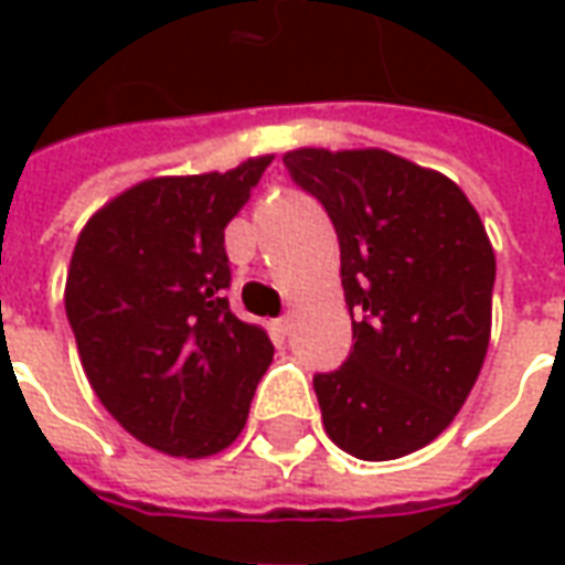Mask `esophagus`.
<instances>
[{
	"label": "esophagus",
	"mask_w": 565,
	"mask_h": 565,
	"mask_svg": "<svg viewBox=\"0 0 565 565\" xmlns=\"http://www.w3.org/2000/svg\"><path fill=\"white\" fill-rule=\"evenodd\" d=\"M294 330V318L290 315H284V318L275 320V332H281V335H287V332Z\"/></svg>",
	"instance_id": "obj_1"
}]
</instances>
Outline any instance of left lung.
Wrapping results in <instances>:
<instances>
[{
  "label": "left lung",
  "instance_id": "8db88e82",
  "mask_svg": "<svg viewBox=\"0 0 565 565\" xmlns=\"http://www.w3.org/2000/svg\"><path fill=\"white\" fill-rule=\"evenodd\" d=\"M284 166L330 214L354 348L315 375L327 436L360 460L424 448L490 344L497 257L460 186L387 150L299 148Z\"/></svg>",
  "mask_w": 565,
  "mask_h": 565
}]
</instances>
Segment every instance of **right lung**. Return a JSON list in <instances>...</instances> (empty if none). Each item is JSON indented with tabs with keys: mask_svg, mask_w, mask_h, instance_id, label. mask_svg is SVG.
Returning a JSON list of instances; mask_svg holds the SVG:
<instances>
[{
	"mask_svg": "<svg viewBox=\"0 0 565 565\" xmlns=\"http://www.w3.org/2000/svg\"><path fill=\"white\" fill-rule=\"evenodd\" d=\"M269 162L150 178L81 230L66 278L81 366L108 415L148 448L199 460L245 429L275 348L230 311L223 230Z\"/></svg>",
	"mask_w": 565,
	"mask_h": 565,
	"instance_id": "1",
	"label": "right lung"
}]
</instances>
